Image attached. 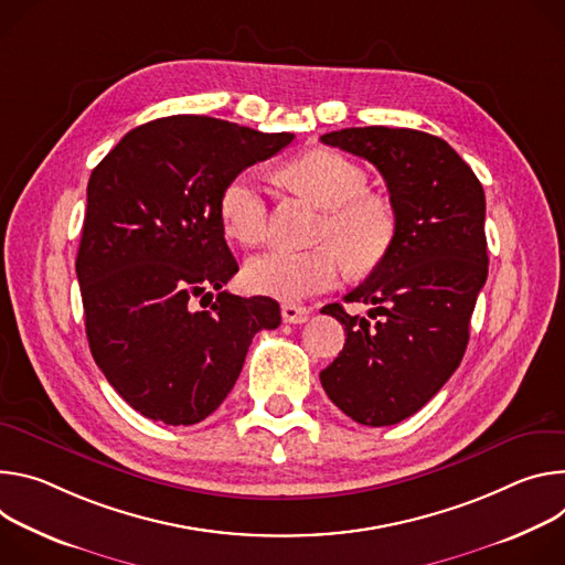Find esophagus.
Wrapping results in <instances>:
<instances>
[{"label":"esophagus","instance_id":"1","mask_svg":"<svg viewBox=\"0 0 565 565\" xmlns=\"http://www.w3.org/2000/svg\"><path fill=\"white\" fill-rule=\"evenodd\" d=\"M280 311H282V321L285 323L298 326V323H305L309 319V309L302 307V305H296V302H285L280 307Z\"/></svg>","mask_w":565,"mask_h":565}]
</instances>
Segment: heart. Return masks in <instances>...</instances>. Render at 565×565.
<instances>
[{
	"mask_svg": "<svg viewBox=\"0 0 565 565\" xmlns=\"http://www.w3.org/2000/svg\"><path fill=\"white\" fill-rule=\"evenodd\" d=\"M285 179L326 209L317 242L309 250L271 248L250 258L244 282L250 291L276 300H305L339 285L345 260L363 271L380 265L395 239V213L367 195V177L361 166L334 150H309L285 168ZM217 217L226 237L254 246L267 235L269 204L263 179L250 172L231 177L217 200Z\"/></svg>",
	"mask_w": 565,
	"mask_h": 565,
	"instance_id": "obj_1",
	"label": "heart"
}]
</instances>
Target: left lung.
<instances>
[{"label": "left lung", "instance_id": "1", "mask_svg": "<svg viewBox=\"0 0 565 565\" xmlns=\"http://www.w3.org/2000/svg\"><path fill=\"white\" fill-rule=\"evenodd\" d=\"M321 141L382 172L397 222L384 260L345 296L372 305L375 321L339 302L321 309L345 326V345L321 384L354 422L391 426L417 413L465 356L489 271L484 191L462 157L426 132L370 125Z\"/></svg>", "mask_w": 565, "mask_h": 565}]
</instances>
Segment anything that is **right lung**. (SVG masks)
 <instances>
[{"mask_svg": "<svg viewBox=\"0 0 565 565\" xmlns=\"http://www.w3.org/2000/svg\"><path fill=\"white\" fill-rule=\"evenodd\" d=\"M291 141L179 114L130 130L92 170L76 258L87 341L105 380L148 419H206L235 386L250 339L280 326L274 298L222 289L237 263L217 200L231 177ZM198 297L209 310L192 307Z\"/></svg>", "mask_w": 565, "mask_h": 565, "instance_id": "right-lung-1", "label": "right lung"}]
</instances>
